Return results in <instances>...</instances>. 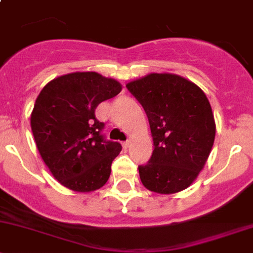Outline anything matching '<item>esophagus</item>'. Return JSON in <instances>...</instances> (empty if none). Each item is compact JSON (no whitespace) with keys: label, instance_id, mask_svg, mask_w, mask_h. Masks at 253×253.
Segmentation results:
<instances>
[{"label":"esophagus","instance_id":"obj_1","mask_svg":"<svg viewBox=\"0 0 253 253\" xmlns=\"http://www.w3.org/2000/svg\"><path fill=\"white\" fill-rule=\"evenodd\" d=\"M122 146H124L125 148H128V147L131 146V141H125L124 143H122Z\"/></svg>","mask_w":253,"mask_h":253}]
</instances>
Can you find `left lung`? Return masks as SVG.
I'll list each match as a JSON object with an SVG mask.
<instances>
[{"mask_svg": "<svg viewBox=\"0 0 253 253\" xmlns=\"http://www.w3.org/2000/svg\"><path fill=\"white\" fill-rule=\"evenodd\" d=\"M143 106L153 137V153L139 166V178L158 194L179 193L204 168L216 132L205 92L170 73H152L126 85Z\"/></svg>", "mask_w": 253, "mask_h": 253, "instance_id": "1", "label": "left lung"}]
</instances>
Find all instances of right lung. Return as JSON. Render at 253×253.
<instances>
[{
    "label": "right lung",
    "instance_id": "right-lung-1",
    "mask_svg": "<svg viewBox=\"0 0 253 253\" xmlns=\"http://www.w3.org/2000/svg\"><path fill=\"white\" fill-rule=\"evenodd\" d=\"M121 90L111 78L77 72L55 78L39 92L31 114L32 132L42 159L65 188L89 193L109 180L122 147L105 139L95 109Z\"/></svg>",
    "mask_w": 253,
    "mask_h": 253
}]
</instances>
